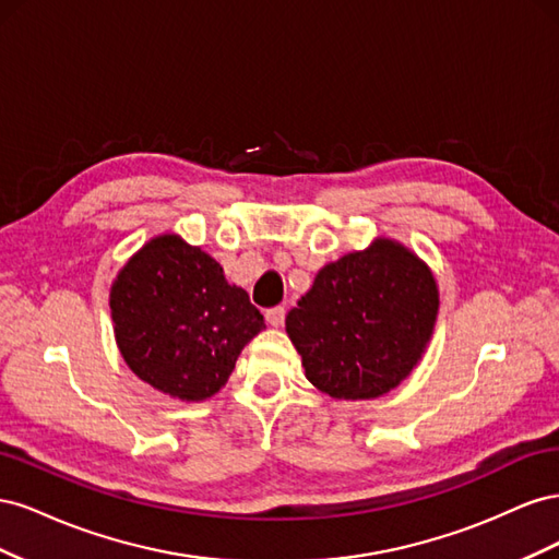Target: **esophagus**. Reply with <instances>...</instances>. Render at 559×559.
<instances>
[{
  "label": "esophagus",
  "instance_id": "obj_1",
  "mask_svg": "<svg viewBox=\"0 0 559 559\" xmlns=\"http://www.w3.org/2000/svg\"><path fill=\"white\" fill-rule=\"evenodd\" d=\"M265 319H267L270 326L280 329V326L284 324V308H270V310L265 312Z\"/></svg>",
  "mask_w": 559,
  "mask_h": 559
}]
</instances>
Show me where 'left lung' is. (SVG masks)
I'll list each match as a JSON object with an SVG mask.
<instances>
[{
    "label": "left lung",
    "instance_id": "1",
    "mask_svg": "<svg viewBox=\"0 0 559 559\" xmlns=\"http://www.w3.org/2000/svg\"><path fill=\"white\" fill-rule=\"evenodd\" d=\"M438 308L431 267L399 240L376 238L321 267L284 324L319 392L364 401L392 392L413 373Z\"/></svg>",
    "mask_w": 559,
    "mask_h": 559
}]
</instances>
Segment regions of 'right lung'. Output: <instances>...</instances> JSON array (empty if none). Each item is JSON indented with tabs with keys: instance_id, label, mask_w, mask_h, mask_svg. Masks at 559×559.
<instances>
[{
	"instance_id": "add662e5",
	"label": "right lung",
	"mask_w": 559,
	"mask_h": 559,
	"mask_svg": "<svg viewBox=\"0 0 559 559\" xmlns=\"http://www.w3.org/2000/svg\"><path fill=\"white\" fill-rule=\"evenodd\" d=\"M116 345L134 376L198 403L222 389L240 352L265 329L242 286L177 233L151 238L111 282Z\"/></svg>"
}]
</instances>
